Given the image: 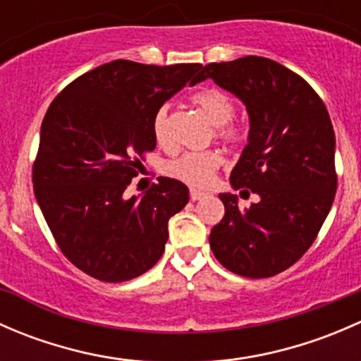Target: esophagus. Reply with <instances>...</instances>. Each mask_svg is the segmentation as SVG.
Masks as SVG:
<instances>
[{
	"label": "esophagus",
	"instance_id": "obj_1",
	"mask_svg": "<svg viewBox=\"0 0 361 361\" xmlns=\"http://www.w3.org/2000/svg\"><path fill=\"white\" fill-rule=\"evenodd\" d=\"M206 192H202V190H197V188H192L190 190V199L192 201H201V199H204L206 197Z\"/></svg>",
	"mask_w": 361,
	"mask_h": 361
}]
</instances>
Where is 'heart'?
Wrapping results in <instances>:
<instances>
[{"mask_svg": "<svg viewBox=\"0 0 361 361\" xmlns=\"http://www.w3.org/2000/svg\"><path fill=\"white\" fill-rule=\"evenodd\" d=\"M192 103L201 110L206 118L213 123L214 136L231 147H238L245 141V133L231 120L235 115V104L231 96L218 89H204L194 94ZM152 133L159 147L169 145V122L167 106L159 108L152 122ZM221 164V155L214 150L185 152L180 157L169 160L164 167L167 176L180 180L190 187H206Z\"/></svg>", "mask_w": 361, "mask_h": 361, "instance_id": "b5f03b06", "label": "heart"}]
</instances>
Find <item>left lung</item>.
Masks as SVG:
<instances>
[{"label": "left lung", "mask_w": 361, "mask_h": 361, "mask_svg": "<svg viewBox=\"0 0 361 361\" xmlns=\"http://www.w3.org/2000/svg\"><path fill=\"white\" fill-rule=\"evenodd\" d=\"M206 78L246 104L248 145L231 183L258 195V202L241 209L238 195L220 194L225 214L211 231L209 246L234 274L271 278L309 250L332 207L337 190L332 120L302 76L265 57L206 64L197 82Z\"/></svg>", "instance_id": "1"}]
</instances>
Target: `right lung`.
<instances>
[{"label": "right lung", "mask_w": 361, "mask_h": 361, "mask_svg": "<svg viewBox=\"0 0 361 361\" xmlns=\"http://www.w3.org/2000/svg\"><path fill=\"white\" fill-rule=\"evenodd\" d=\"M201 68L111 61L73 80L47 110L35 195L57 246L85 274L129 281L162 257L167 221L188 202L187 185L159 178L141 197L123 192L157 145L155 113Z\"/></svg>", "instance_id": "obj_1"}]
</instances>
